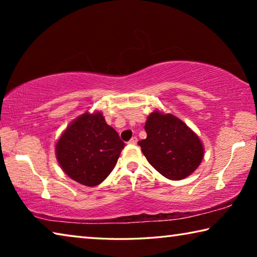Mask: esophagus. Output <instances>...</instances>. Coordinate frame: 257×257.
Returning <instances> with one entry per match:
<instances>
[{
	"mask_svg": "<svg viewBox=\"0 0 257 257\" xmlns=\"http://www.w3.org/2000/svg\"><path fill=\"white\" fill-rule=\"evenodd\" d=\"M137 142H138L137 137H133V138L130 139V141L128 142V144H130V145H136V144H137Z\"/></svg>",
	"mask_w": 257,
	"mask_h": 257,
	"instance_id": "obj_1",
	"label": "esophagus"
}]
</instances>
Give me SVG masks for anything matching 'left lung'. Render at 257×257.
<instances>
[{
    "instance_id": "left-lung-1",
    "label": "left lung",
    "mask_w": 257,
    "mask_h": 257,
    "mask_svg": "<svg viewBox=\"0 0 257 257\" xmlns=\"http://www.w3.org/2000/svg\"><path fill=\"white\" fill-rule=\"evenodd\" d=\"M147 137L138 142L150 164L163 177L181 180L199 167L204 146L184 121L170 113L155 110L147 116Z\"/></svg>"
}]
</instances>
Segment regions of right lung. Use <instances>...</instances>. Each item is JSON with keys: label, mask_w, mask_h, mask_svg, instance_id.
<instances>
[{"label": "right lung", "mask_w": 257, "mask_h": 257, "mask_svg": "<svg viewBox=\"0 0 257 257\" xmlns=\"http://www.w3.org/2000/svg\"><path fill=\"white\" fill-rule=\"evenodd\" d=\"M124 147L102 112H85L70 122L55 144L56 160L68 177L79 184H101L114 169Z\"/></svg>", "instance_id": "1"}]
</instances>
